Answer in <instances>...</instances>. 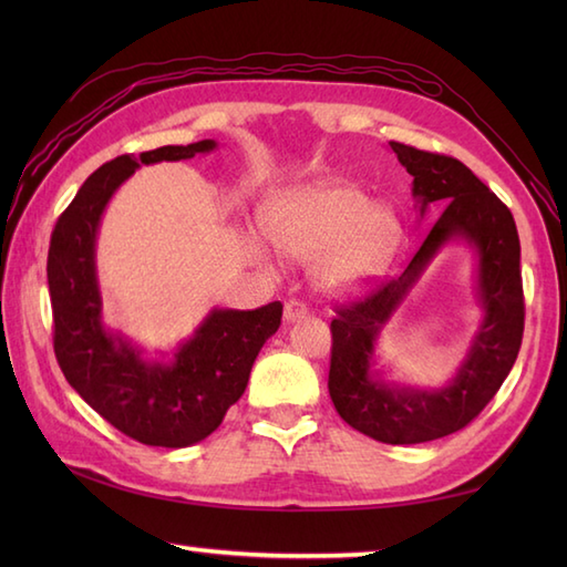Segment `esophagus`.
Masks as SVG:
<instances>
[{
    "instance_id": "esophagus-1",
    "label": "esophagus",
    "mask_w": 567,
    "mask_h": 567,
    "mask_svg": "<svg viewBox=\"0 0 567 567\" xmlns=\"http://www.w3.org/2000/svg\"><path fill=\"white\" fill-rule=\"evenodd\" d=\"M307 317V305L299 302V299H290L285 302V321H299Z\"/></svg>"
}]
</instances>
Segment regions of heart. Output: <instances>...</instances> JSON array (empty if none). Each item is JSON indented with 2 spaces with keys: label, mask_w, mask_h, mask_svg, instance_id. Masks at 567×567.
Here are the masks:
<instances>
[{
  "label": "heart",
  "mask_w": 567,
  "mask_h": 567,
  "mask_svg": "<svg viewBox=\"0 0 567 567\" xmlns=\"http://www.w3.org/2000/svg\"><path fill=\"white\" fill-rule=\"evenodd\" d=\"M260 224L270 244L295 262L311 265V280L323 295L351 297L388 272L402 246L400 216L365 189L343 179H317L275 192L262 204ZM252 262L272 268L260 238H246Z\"/></svg>",
  "instance_id": "b5f03b06"
}]
</instances>
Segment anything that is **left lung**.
I'll return each mask as SVG.
<instances>
[{
    "instance_id": "left-lung-1",
    "label": "left lung",
    "mask_w": 567,
    "mask_h": 567,
    "mask_svg": "<svg viewBox=\"0 0 567 567\" xmlns=\"http://www.w3.org/2000/svg\"><path fill=\"white\" fill-rule=\"evenodd\" d=\"M414 177L412 195L424 216H441L406 270L353 305L336 307L331 321L329 394L348 426L380 443L406 445L443 439L467 426L507 380L524 333L522 246L512 212L495 192L451 155L390 141ZM465 239L476 252V293L484 321L456 378L443 389L419 391L381 378L374 346L379 333L435 252Z\"/></svg>"
}]
</instances>
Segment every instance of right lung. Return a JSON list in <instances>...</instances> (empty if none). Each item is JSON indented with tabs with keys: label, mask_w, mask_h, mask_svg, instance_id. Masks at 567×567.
I'll use <instances>...</instances> for the list:
<instances>
[{
	"label": "right lung",
	"mask_w": 567,
	"mask_h": 567,
	"mask_svg": "<svg viewBox=\"0 0 567 567\" xmlns=\"http://www.w3.org/2000/svg\"><path fill=\"white\" fill-rule=\"evenodd\" d=\"M214 148L216 141L207 138L146 151L138 161L118 155L104 163L60 214L48 248L53 348L70 388L114 429L163 449H187L219 429L228 406L246 392L262 343L280 329L282 305L250 311L214 307L171 360H148L102 323L97 231L114 192L141 165L187 161Z\"/></svg>",
	"instance_id": "obj_1"
}]
</instances>
